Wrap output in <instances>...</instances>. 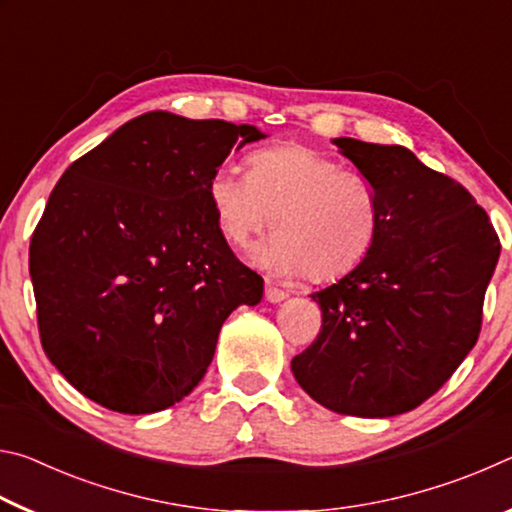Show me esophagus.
<instances>
[{"label":"esophagus","instance_id":"1","mask_svg":"<svg viewBox=\"0 0 512 512\" xmlns=\"http://www.w3.org/2000/svg\"><path fill=\"white\" fill-rule=\"evenodd\" d=\"M264 296H266V300H268V302H282L284 298L289 296V293L284 291V289H280V287H275V284H271V282H266V291H264Z\"/></svg>","mask_w":512,"mask_h":512}]
</instances>
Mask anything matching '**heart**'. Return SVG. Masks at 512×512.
<instances>
[{
	"label": "heart",
	"instance_id": "1",
	"mask_svg": "<svg viewBox=\"0 0 512 512\" xmlns=\"http://www.w3.org/2000/svg\"><path fill=\"white\" fill-rule=\"evenodd\" d=\"M248 164L250 173L216 169L207 187L225 239L248 248L275 219L259 262L316 282L339 280L370 255L381 212L366 178L302 144L259 149Z\"/></svg>",
	"mask_w": 512,
	"mask_h": 512
}]
</instances>
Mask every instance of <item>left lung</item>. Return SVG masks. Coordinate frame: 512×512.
<instances>
[{
	"instance_id": "left-lung-1",
	"label": "left lung",
	"mask_w": 512,
	"mask_h": 512,
	"mask_svg": "<svg viewBox=\"0 0 512 512\" xmlns=\"http://www.w3.org/2000/svg\"><path fill=\"white\" fill-rule=\"evenodd\" d=\"M334 144L370 183L381 225L352 273L311 293L323 325L291 370L329 411L391 418L429 400L474 348L501 244L474 196L404 146Z\"/></svg>"
}]
</instances>
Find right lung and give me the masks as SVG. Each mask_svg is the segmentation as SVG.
<instances>
[{
	"instance_id": "obj_1",
	"label": "right lung",
	"mask_w": 512,
	"mask_h": 512,
	"mask_svg": "<svg viewBox=\"0 0 512 512\" xmlns=\"http://www.w3.org/2000/svg\"><path fill=\"white\" fill-rule=\"evenodd\" d=\"M255 126L146 112L69 164L29 246L42 350L76 391L117 413L183 400L221 325L257 305L262 275L232 253L210 178Z\"/></svg>"
}]
</instances>
